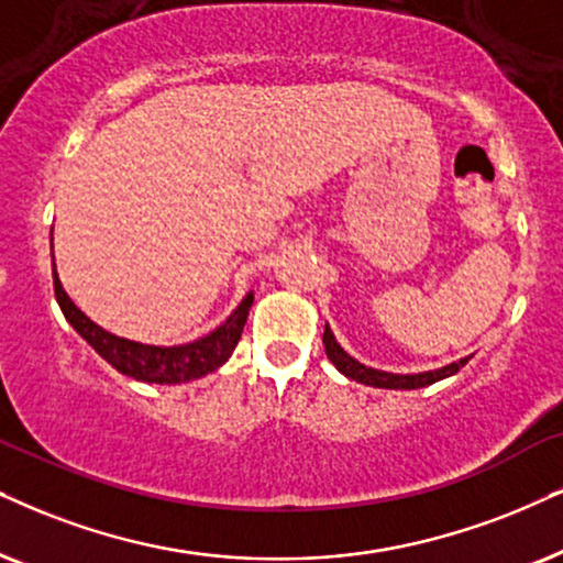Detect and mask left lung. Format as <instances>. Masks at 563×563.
Here are the masks:
<instances>
[{
    "instance_id": "obj_1",
    "label": "left lung",
    "mask_w": 563,
    "mask_h": 563,
    "mask_svg": "<svg viewBox=\"0 0 563 563\" xmlns=\"http://www.w3.org/2000/svg\"><path fill=\"white\" fill-rule=\"evenodd\" d=\"M324 351H327V358L332 361L334 368L338 372H343L345 376H351V379L361 382V384H368V387H379V389H418V387H429V384L444 379V376H452L457 374L462 366L467 364L471 358H462L457 364H450L444 368H437V372H423V374H389V372H376V368H368L364 364H358V361L351 358L343 347L338 345V340H334V334L330 330V324H324Z\"/></svg>"
}]
</instances>
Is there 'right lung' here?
Segmentation results:
<instances>
[{
    "label": "right lung",
    "mask_w": 563,
    "mask_h": 563,
    "mask_svg": "<svg viewBox=\"0 0 563 563\" xmlns=\"http://www.w3.org/2000/svg\"><path fill=\"white\" fill-rule=\"evenodd\" d=\"M54 294L59 301L62 314L67 317V322L82 334L88 343L96 347V353L101 358L126 376L137 382H153V384H179L197 379L216 372L218 366H223L231 358L233 347L239 345L241 332H244L249 309H252L254 296L246 294L244 301L239 303V309L218 327L216 332H210L208 338L195 340L187 345H174V347H158V345H142L132 343V340L117 338V334L106 332L96 322H90L77 306L69 301V296L64 294L59 277L54 269Z\"/></svg>",
    "instance_id": "right-lung-1"
}]
</instances>
